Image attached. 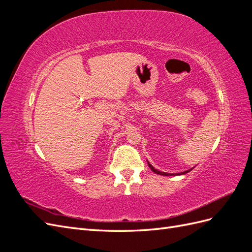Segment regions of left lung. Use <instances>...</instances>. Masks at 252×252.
I'll use <instances>...</instances> for the list:
<instances>
[{
  "label": "left lung",
  "mask_w": 252,
  "mask_h": 252,
  "mask_svg": "<svg viewBox=\"0 0 252 252\" xmlns=\"http://www.w3.org/2000/svg\"><path fill=\"white\" fill-rule=\"evenodd\" d=\"M148 166H149V168L154 171L155 173H157V174H161V175H181V174H185V173H187V172H189V171H191L192 170V168L191 169H189V170H186V171H184V172H180V173H166V172H162V171H158V169H156L154 166H152L149 162H148Z\"/></svg>",
  "instance_id": "left-lung-1"
}]
</instances>
